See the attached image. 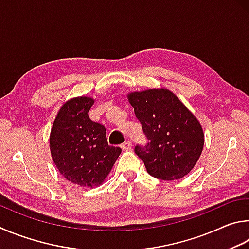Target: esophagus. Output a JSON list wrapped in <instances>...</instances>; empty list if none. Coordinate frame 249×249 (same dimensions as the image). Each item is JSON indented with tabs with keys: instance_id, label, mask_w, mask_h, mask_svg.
Returning a JSON list of instances; mask_svg holds the SVG:
<instances>
[{
	"instance_id": "obj_1",
	"label": "esophagus",
	"mask_w": 249,
	"mask_h": 249,
	"mask_svg": "<svg viewBox=\"0 0 249 249\" xmlns=\"http://www.w3.org/2000/svg\"><path fill=\"white\" fill-rule=\"evenodd\" d=\"M132 147V144L130 141H125L124 144H121V149L124 151H129Z\"/></svg>"
}]
</instances>
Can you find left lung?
Listing matches in <instances>:
<instances>
[{
    "label": "left lung",
    "instance_id": "obj_1",
    "mask_svg": "<svg viewBox=\"0 0 249 249\" xmlns=\"http://www.w3.org/2000/svg\"><path fill=\"white\" fill-rule=\"evenodd\" d=\"M142 124L147 144L134 152L151 176L180 179L197 164L204 145L201 124L177 96L165 87L127 95Z\"/></svg>",
    "mask_w": 249,
    "mask_h": 249
}]
</instances>
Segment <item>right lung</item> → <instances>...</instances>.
<instances>
[{
  "instance_id": "add662e5",
  "label": "right lung",
  "mask_w": 249,
  "mask_h": 249,
  "mask_svg": "<svg viewBox=\"0 0 249 249\" xmlns=\"http://www.w3.org/2000/svg\"><path fill=\"white\" fill-rule=\"evenodd\" d=\"M94 102L80 96L63 103L49 138L51 158L61 175L89 188L103 184L121 153L120 147L108 145L104 125L89 119Z\"/></svg>"
}]
</instances>
